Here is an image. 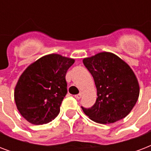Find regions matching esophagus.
<instances>
[{
  "instance_id": "34e87169",
  "label": "esophagus",
  "mask_w": 151,
  "mask_h": 151,
  "mask_svg": "<svg viewBox=\"0 0 151 151\" xmlns=\"http://www.w3.org/2000/svg\"><path fill=\"white\" fill-rule=\"evenodd\" d=\"M81 96H82V93H79V94H78V95H75V96H74V97H75V99H80L81 98Z\"/></svg>"
}]
</instances>
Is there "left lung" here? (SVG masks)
Segmentation results:
<instances>
[{
    "label": "left lung",
    "instance_id": "obj_1",
    "mask_svg": "<svg viewBox=\"0 0 151 151\" xmlns=\"http://www.w3.org/2000/svg\"><path fill=\"white\" fill-rule=\"evenodd\" d=\"M94 79L97 99L92 107L81 106L93 122L110 124L124 118L136 105L139 86L135 73L116 55L100 52L83 59Z\"/></svg>",
    "mask_w": 151,
    "mask_h": 151
}]
</instances>
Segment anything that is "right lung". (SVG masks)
I'll return each instance as SVG.
<instances>
[{"label":"right lung","mask_w":151,"mask_h":151,"mask_svg":"<svg viewBox=\"0 0 151 151\" xmlns=\"http://www.w3.org/2000/svg\"><path fill=\"white\" fill-rule=\"evenodd\" d=\"M74 59L58 54L41 57L20 76L15 88L18 110L31 124H47L58 116L67 93L66 73Z\"/></svg>","instance_id":"obj_1"}]
</instances>
